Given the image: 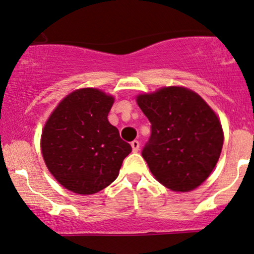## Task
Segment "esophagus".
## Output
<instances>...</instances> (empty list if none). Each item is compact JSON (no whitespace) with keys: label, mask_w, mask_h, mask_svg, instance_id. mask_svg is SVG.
<instances>
[{"label":"esophagus","mask_w":254,"mask_h":254,"mask_svg":"<svg viewBox=\"0 0 254 254\" xmlns=\"http://www.w3.org/2000/svg\"><path fill=\"white\" fill-rule=\"evenodd\" d=\"M130 146H132V150H133V152H138V151H139L140 144H139L138 140H134V141L130 142Z\"/></svg>","instance_id":"1"}]
</instances>
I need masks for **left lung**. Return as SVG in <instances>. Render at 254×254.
Segmentation results:
<instances>
[{
  "instance_id": "obj_1",
  "label": "left lung",
  "mask_w": 254,
  "mask_h": 254,
  "mask_svg": "<svg viewBox=\"0 0 254 254\" xmlns=\"http://www.w3.org/2000/svg\"><path fill=\"white\" fill-rule=\"evenodd\" d=\"M151 122L141 156L158 182L174 191L201 186L215 168L223 145L221 124L196 92L162 88L136 98Z\"/></svg>"
}]
</instances>
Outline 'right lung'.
I'll list each match as a JSON object with an SVG mask.
<instances>
[{"label":"right lung","mask_w":254,"mask_h":254,"mask_svg":"<svg viewBox=\"0 0 254 254\" xmlns=\"http://www.w3.org/2000/svg\"><path fill=\"white\" fill-rule=\"evenodd\" d=\"M114 98L97 89L67 95L50 116L41 134L47 169L63 187L91 195L112 184L132 151L109 124Z\"/></svg>","instance_id":"add662e5"}]
</instances>
